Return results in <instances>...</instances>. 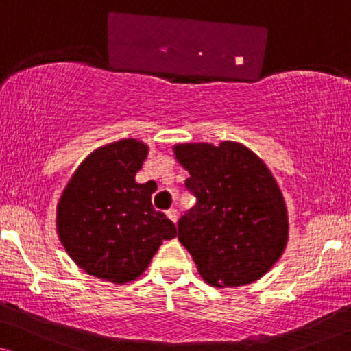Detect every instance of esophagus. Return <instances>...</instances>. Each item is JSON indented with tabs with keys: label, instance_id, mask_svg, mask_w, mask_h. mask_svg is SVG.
<instances>
[{
	"label": "esophagus",
	"instance_id": "1",
	"mask_svg": "<svg viewBox=\"0 0 351 351\" xmlns=\"http://www.w3.org/2000/svg\"><path fill=\"white\" fill-rule=\"evenodd\" d=\"M166 215H167V217H169L174 223L177 222V219H179V213H177V209H174V208L167 209V210H166Z\"/></svg>",
	"mask_w": 351,
	"mask_h": 351
}]
</instances>
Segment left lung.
I'll return each mask as SVG.
<instances>
[{
  "instance_id": "left-lung-1",
  "label": "left lung",
  "mask_w": 351,
  "mask_h": 351,
  "mask_svg": "<svg viewBox=\"0 0 351 351\" xmlns=\"http://www.w3.org/2000/svg\"><path fill=\"white\" fill-rule=\"evenodd\" d=\"M196 204L179 223V241L215 287L246 286L278 262L287 244L285 198L265 162L243 143H177Z\"/></svg>"
}]
</instances>
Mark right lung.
Returning a JSON list of instances; mask_svg holds the SVG:
<instances>
[{"label": "right lung", "instance_id": "right-lung-1", "mask_svg": "<svg viewBox=\"0 0 351 351\" xmlns=\"http://www.w3.org/2000/svg\"><path fill=\"white\" fill-rule=\"evenodd\" d=\"M148 155L137 138L90 153L71 176L57 204V234L73 262L100 280L124 285L150 265L176 225L153 209L148 184L136 174Z\"/></svg>", "mask_w": 351, "mask_h": 351}]
</instances>
